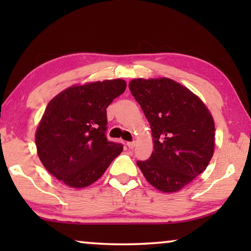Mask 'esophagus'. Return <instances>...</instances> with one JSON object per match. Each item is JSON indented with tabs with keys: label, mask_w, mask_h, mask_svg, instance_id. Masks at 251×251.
Instances as JSON below:
<instances>
[{
	"label": "esophagus",
	"mask_w": 251,
	"mask_h": 251,
	"mask_svg": "<svg viewBox=\"0 0 251 251\" xmlns=\"http://www.w3.org/2000/svg\"><path fill=\"white\" fill-rule=\"evenodd\" d=\"M135 145H136L135 142H128V143H127V146H128V148H130V150H133V148L135 147Z\"/></svg>",
	"instance_id": "esophagus-1"
}]
</instances>
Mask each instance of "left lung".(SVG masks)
Instances as JSON below:
<instances>
[{
    "label": "left lung",
    "mask_w": 251,
    "mask_h": 251,
    "mask_svg": "<svg viewBox=\"0 0 251 251\" xmlns=\"http://www.w3.org/2000/svg\"><path fill=\"white\" fill-rule=\"evenodd\" d=\"M128 86L154 141V151L138 160V167L160 192H178L209 164L215 150L212 116L198 96L171 78H137Z\"/></svg>",
    "instance_id": "left-lung-1"
}]
</instances>
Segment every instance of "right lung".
I'll return each mask as SVG.
<instances>
[{
    "label": "right lung",
    "instance_id": "1",
    "mask_svg": "<svg viewBox=\"0 0 251 251\" xmlns=\"http://www.w3.org/2000/svg\"><path fill=\"white\" fill-rule=\"evenodd\" d=\"M125 88L123 79L103 80L66 88L50 100L35 135L46 171L73 188L103 175L123 151L106 137V108Z\"/></svg>",
    "mask_w": 251,
    "mask_h": 251
}]
</instances>
